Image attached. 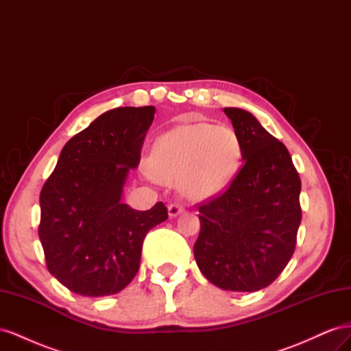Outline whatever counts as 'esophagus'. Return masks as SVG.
I'll return each mask as SVG.
<instances>
[{
  "label": "esophagus",
  "mask_w": 351,
  "mask_h": 351,
  "mask_svg": "<svg viewBox=\"0 0 351 351\" xmlns=\"http://www.w3.org/2000/svg\"><path fill=\"white\" fill-rule=\"evenodd\" d=\"M184 210V206L180 204V202H173V204H169L168 206V214L169 217H177L178 214H182V212Z\"/></svg>",
  "instance_id": "obj_1"
}]
</instances>
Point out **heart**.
<instances>
[{
	"label": "heart",
	"instance_id": "heart-1",
	"mask_svg": "<svg viewBox=\"0 0 351 351\" xmlns=\"http://www.w3.org/2000/svg\"><path fill=\"white\" fill-rule=\"evenodd\" d=\"M240 161L241 143L234 130L196 123L178 125L159 137L147 167L159 182H180L187 196L205 199L231 182Z\"/></svg>",
	"mask_w": 351,
	"mask_h": 351
}]
</instances>
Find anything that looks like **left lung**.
Masks as SVG:
<instances>
[{"label": "left lung", "mask_w": 351, "mask_h": 351, "mask_svg": "<svg viewBox=\"0 0 351 351\" xmlns=\"http://www.w3.org/2000/svg\"><path fill=\"white\" fill-rule=\"evenodd\" d=\"M224 112L241 143L243 165L226 192L197 205L195 258L219 289L258 291L277 280L293 256L302 182L284 143L250 112Z\"/></svg>", "instance_id": "obj_1"}]
</instances>
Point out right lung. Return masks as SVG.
I'll return each instance as SVG.
<instances>
[{"mask_svg":"<svg viewBox=\"0 0 351 351\" xmlns=\"http://www.w3.org/2000/svg\"><path fill=\"white\" fill-rule=\"evenodd\" d=\"M154 114V107H121L99 115L64 145L40 190L38 232L47 268L73 293L121 291L139 271L147 231L168 218L162 202L149 210L121 204Z\"/></svg>","mask_w":351,"mask_h":351,"instance_id":"right-lung-1","label":"right lung"}]
</instances>
